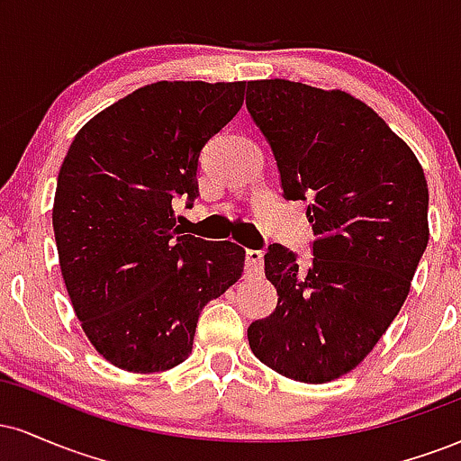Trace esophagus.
Here are the masks:
<instances>
[{"mask_svg":"<svg viewBox=\"0 0 461 461\" xmlns=\"http://www.w3.org/2000/svg\"><path fill=\"white\" fill-rule=\"evenodd\" d=\"M264 268V253L249 249L247 251V275H260Z\"/></svg>","mask_w":461,"mask_h":461,"instance_id":"esophagus-1","label":"esophagus"}]
</instances>
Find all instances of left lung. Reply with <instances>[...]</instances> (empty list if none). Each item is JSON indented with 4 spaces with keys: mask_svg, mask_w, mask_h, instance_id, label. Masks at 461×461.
I'll return each instance as SVG.
<instances>
[{
    "mask_svg": "<svg viewBox=\"0 0 461 461\" xmlns=\"http://www.w3.org/2000/svg\"><path fill=\"white\" fill-rule=\"evenodd\" d=\"M288 199H310L314 260L271 245L277 308L247 330L253 356L284 377L325 384L382 340L429 240V188L414 151L370 105L290 79L247 84Z\"/></svg>",
    "mask_w": 461,
    "mask_h": 461,
    "instance_id": "8db88e82",
    "label": "left lung"
}]
</instances>
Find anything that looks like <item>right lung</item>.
<instances>
[{"label":"right lung","instance_id":"right-lung-1","mask_svg":"<svg viewBox=\"0 0 461 461\" xmlns=\"http://www.w3.org/2000/svg\"><path fill=\"white\" fill-rule=\"evenodd\" d=\"M245 82L147 84L77 131L58 173L54 234L68 299L95 351L130 373L193 351L201 310L245 267L236 242L179 231L199 151L240 110Z\"/></svg>","mask_w":461,"mask_h":461}]
</instances>
